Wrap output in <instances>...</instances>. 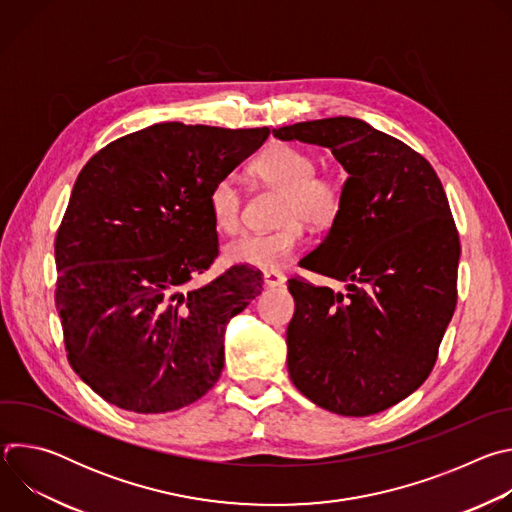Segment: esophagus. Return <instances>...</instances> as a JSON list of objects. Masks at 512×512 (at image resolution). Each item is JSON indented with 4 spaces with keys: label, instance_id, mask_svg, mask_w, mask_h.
Returning <instances> with one entry per match:
<instances>
[{
    "label": "esophagus",
    "instance_id": "obj_1",
    "mask_svg": "<svg viewBox=\"0 0 512 512\" xmlns=\"http://www.w3.org/2000/svg\"><path fill=\"white\" fill-rule=\"evenodd\" d=\"M263 281L267 287H281L285 283V275L281 271H265Z\"/></svg>",
    "mask_w": 512,
    "mask_h": 512
}]
</instances>
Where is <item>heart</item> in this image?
I'll return each mask as SVG.
<instances>
[{"label":"heart","mask_w":512,"mask_h":512,"mask_svg":"<svg viewBox=\"0 0 512 512\" xmlns=\"http://www.w3.org/2000/svg\"><path fill=\"white\" fill-rule=\"evenodd\" d=\"M316 158L289 143H275L251 164V172L265 184L283 190L279 223L271 233H243L229 241L225 259L265 271L285 267L306 241L304 223L330 227L344 208V184L338 176L316 172ZM243 192L235 180H218L208 194V212L216 231L235 233L241 223Z\"/></svg>","instance_id":"obj_1"}]
</instances>
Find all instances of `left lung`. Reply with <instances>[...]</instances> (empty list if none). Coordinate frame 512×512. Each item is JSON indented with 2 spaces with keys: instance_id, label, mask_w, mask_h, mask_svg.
I'll return each mask as SVG.
<instances>
[{
  "instance_id": "1",
  "label": "left lung",
  "mask_w": 512,
  "mask_h": 512,
  "mask_svg": "<svg viewBox=\"0 0 512 512\" xmlns=\"http://www.w3.org/2000/svg\"><path fill=\"white\" fill-rule=\"evenodd\" d=\"M328 148L348 172L344 208L287 283L289 379L312 403L348 417L389 409L431 373L458 302L460 237L444 186L407 143L354 117L273 129Z\"/></svg>"
}]
</instances>
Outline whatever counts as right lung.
Segmentation results:
<instances>
[{"label":"right lung","mask_w":512,"mask_h":512,"mask_svg":"<svg viewBox=\"0 0 512 512\" xmlns=\"http://www.w3.org/2000/svg\"><path fill=\"white\" fill-rule=\"evenodd\" d=\"M269 135L156 123L111 141L81 170L56 233V310L66 358L107 403L182 409L225 367V330L261 294L235 265L184 289L218 255L210 188Z\"/></svg>","instance_id":"obj_1"}]
</instances>
